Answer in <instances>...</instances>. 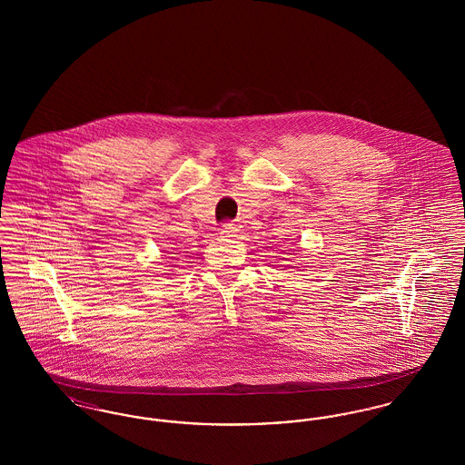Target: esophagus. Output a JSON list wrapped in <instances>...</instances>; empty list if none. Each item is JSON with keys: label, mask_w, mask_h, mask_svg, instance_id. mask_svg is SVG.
Returning a JSON list of instances; mask_svg holds the SVG:
<instances>
[{"label": "esophagus", "mask_w": 465, "mask_h": 465, "mask_svg": "<svg viewBox=\"0 0 465 465\" xmlns=\"http://www.w3.org/2000/svg\"><path fill=\"white\" fill-rule=\"evenodd\" d=\"M237 232H239V228L233 223H223L222 228H220V235L223 237H237Z\"/></svg>", "instance_id": "34e87169"}]
</instances>
